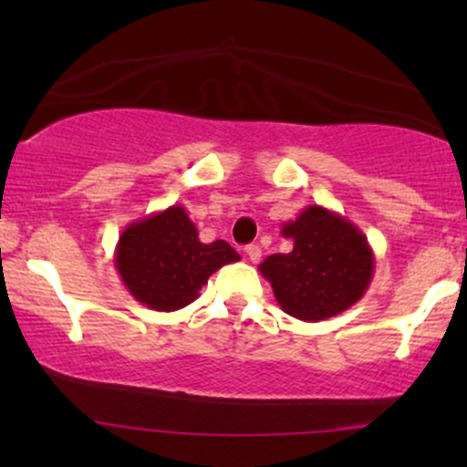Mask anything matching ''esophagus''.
Returning a JSON list of instances; mask_svg holds the SVG:
<instances>
[{"label":"esophagus","instance_id":"34e87169","mask_svg":"<svg viewBox=\"0 0 467 467\" xmlns=\"http://www.w3.org/2000/svg\"><path fill=\"white\" fill-rule=\"evenodd\" d=\"M245 256H248V259L252 261V264H256V261L261 259V248L259 245H245Z\"/></svg>","mask_w":467,"mask_h":467}]
</instances>
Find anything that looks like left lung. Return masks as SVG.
I'll return each mask as SVG.
<instances>
[{"label":"left lung","mask_w":467,"mask_h":467,"mask_svg":"<svg viewBox=\"0 0 467 467\" xmlns=\"http://www.w3.org/2000/svg\"><path fill=\"white\" fill-rule=\"evenodd\" d=\"M281 234L294 248L267 256L259 272L285 314L318 323L349 309L371 285L373 248L349 219L314 203L283 223Z\"/></svg>","instance_id":"left-lung-1"}]
</instances>
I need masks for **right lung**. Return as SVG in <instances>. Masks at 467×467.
Returning a JSON list of instances; mask_svg holds the SVG:
<instances>
[{
  "instance_id": "add662e5",
  "label": "right lung",
  "mask_w": 467,
  "mask_h": 467,
  "mask_svg": "<svg viewBox=\"0 0 467 467\" xmlns=\"http://www.w3.org/2000/svg\"><path fill=\"white\" fill-rule=\"evenodd\" d=\"M241 256L217 239L202 244L184 206L131 222L118 237L114 264L122 285L155 312H175L200 296L211 275Z\"/></svg>"
}]
</instances>
